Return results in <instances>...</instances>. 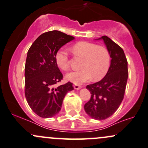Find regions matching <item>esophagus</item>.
Instances as JSON below:
<instances>
[{
    "label": "esophagus",
    "mask_w": 148,
    "mask_h": 148,
    "mask_svg": "<svg viewBox=\"0 0 148 148\" xmlns=\"http://www.w3.org/2000/svg\"><path fill=\"white\" fill-rule=\"evenodd\" d=\"M73 87L75 88V89H80L81 87H81V86H79V84H74Z\"/></svg>",
    "instance_id": "obj_1"
}]
</instances>
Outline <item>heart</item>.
<instances>
[{"mask_svg": "<svg viewBox=\"0 0 148 148\" xmlns=\"http://www.w3.org/2000/svg\"><path fill=\"white\" fill-rule=\"evenodd\" d=\"M72 51L76 56L83 58L82 69L73 71L66 74V79L75 83L82 84L93 77L94 80L102 79L107 74L110 65V55L108 49L103 46L82 41L75 44ZM57 66L64 71L69 69V54L68 50L61 47L55 54Z\"/></svg>", "mask_w": 148, "mask_h": 148, "instance_id": "b5f03b06", "label": "heart"}]
</instances>
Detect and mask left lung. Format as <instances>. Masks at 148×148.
Returning <instances> with one entry per match:
<instances>
[{"label":"left lung","mask_w":148,"mask_h":148,"mask_svg":"<svg viewBox=\"0 0 148 148\" xmlns=\"http://www.w3.org/2000/svg\"><path fill=\"white\" fill-rule=\"evenodd\" d=\"M99 39L104 41L110 52V66L101 81L87 86L91 93V99L84 108L92 118L103 120L114 114L120 106L124 99L129 73L127 58L122 48L106 36Z\"/></svg>","instance_id":"left-lung-1"}]
</instances>
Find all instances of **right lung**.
<instances>
[{
	"instance_id": "right-lung-1",
	"label": "right lung",
	"mask_w": 148,
	"mask_h": 148,
	"mask_svg": "<svg viewBox=\"0 0 148 148\" xmlns=\"http://www.w3.org/2000/svg\"><path fill=\"white\" fill-rule=\"evenodd\" d=\"M74 38L59 31H48L40 35L28 51L25 64V96L31 110L42 118L59 113L66 94L74 89L70 82L54 87L63 79L55 54Z\"/></svg>"
}]
</instances>
